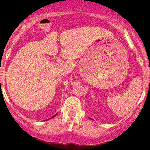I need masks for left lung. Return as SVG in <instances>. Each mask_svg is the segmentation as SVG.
Returning <instances> with one entry per match:
<instances>
[{
  "instance_id": "1",
  "label": "left lung",
  "mask_w": 150,
  "mask_h": 150,
  "mask_svg": "<svg viewBox=\"0 0 150 150\" xmlns=\"http://www.w3.org/2000/svg\"><path fill=\"white\" fill-rule=\"evenodd\" d=\"M89 118H90V117H89ZM90 119H91V118H90Z\"/></svg>"
}]
</instances>
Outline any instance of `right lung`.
<instances>
[{"label": "right lung", "instance_id": "right-lung-1", "mask_svg": "<svg viewBox=\"0 0 150 150\" xmlns=\"http://www.w3.org/2000/svg\"><path fill=\"white\" fill-rule=\"evenodd\" d=\"M57 115V114H56V115H54V116H52V117H50V118H49V119H51V118H53V117H55V116H56V115ZM49 119H48V120H49Z\"/></svg>", "mask_w": 150, "mask_h": 150}]
</instances>
